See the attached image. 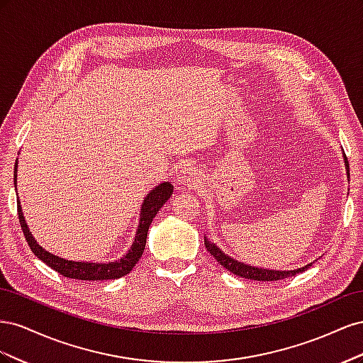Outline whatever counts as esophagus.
<instances>
[{"label":"esophagus","instance_id":"34e87169","mask_svg":"<svg viewBox=\"0 0 363 363\" xmlns=\"http://www.w3.org/2000/svg\"><path fill=\"white\" fill-rule=\"evenodd\" d=\"M179 182L180 184H188V186H195L196 183L200 182V175L199 171H196L191 164H186L179 172Z\"/></svg>","mask_w":363,"mask_h":363}]
</instances>
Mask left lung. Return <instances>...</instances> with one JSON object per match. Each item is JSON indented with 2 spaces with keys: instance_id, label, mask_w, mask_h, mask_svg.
<instances>
[{
  "instance_id": "left-lung-1",
  "label": "left lung",
  "mask_w": 363,
  "mask_h": 363,
  "mask_svg": "<svg viewBox=\"0 0 363 363\" xmlns=\"http://www.w3.org/2000/svg\"><path fill=\"white\" fill-rule=\"evenodd\" d=\"M344 155V162H345V169H347V179L350 182V167H348V160L345 157V152L342 151ZM204 244L207 251L216 259V262L219 265L224 267L225 269H228L230 272H233L235 276L244 277L248 280H257V281H276V280H281V279H288L292 276H296L306 269H309L312 267V263L309 265H304L303 268H296V269H288V271H279V269H267V268H259V267H251L247 265L245 262H239L236 259H233L232 256L225 255V252L219 248L216 244L211 242L208 238H204Z\"/></svg>"
}]
</instances>
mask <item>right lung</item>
<instances>
[{
    "instance_id": "1",
    "label": "right lung",
    "mask_w": 363,
    "mask_h": 363,
    "mask_svg": "<svg viewBox=\"0 0 363 363\" xmlns=\"http://www.w3.org/2000/svg\"><path fill=\"white\" fill-rule=\"evenodd\" d=\"M16 172H18V160L15 163V174H13L15 188H16V175H18ZM172 192H174V186L169 182H163L155 186V188L145 195V199L142 200L139 224H138L136 235L133 238V244H131L130 250L123 257H119L115 262H104V263L103 262H77V260L63 259L57 255H52V252L40 247L38 244V240L35 239V236L31 235L26 221V216L23 213V207H21L19 199H18V216L31 251L35 252L36 257H39L43 263H47V265L54 271H57L65 277L75 279V280H89V281L91 280L92 281L115 280L119 277H124L125 274H128L131 269H133V267L140 259L142 252L145 250L148 228L152 223V219H155L162 206L171 199Z\"/></svg>"
}]
</instances>
